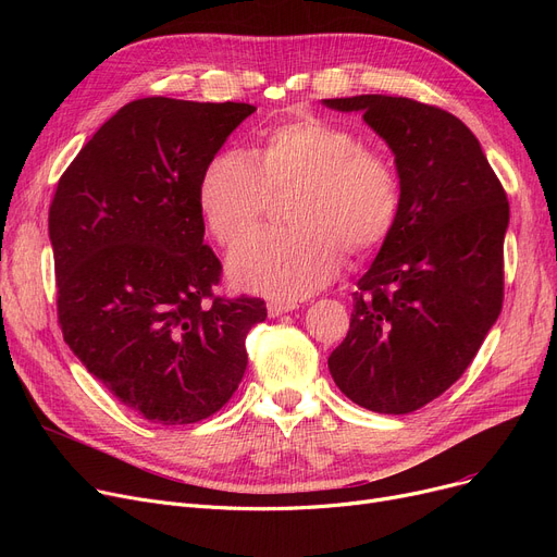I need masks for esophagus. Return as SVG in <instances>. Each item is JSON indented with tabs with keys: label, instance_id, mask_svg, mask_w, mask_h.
Listing matches in <instances>:
<instances>
[{
	"label": "esophagus",
	"instance_id": "esophagus-1",
	"mask_svg": "<svg viewBox=\"0 0 557 557\" xmlns=\"http://www.w3.org/2000/svg\"><path fill=\"white\" fill-rule=\"evenodd\" d=\"M298 305L296 302H284V300H271L269 302V315L271 318H277V315H282V313H288V311H294Z\"/></svg>",
	"mask_w": 557,
	"mask_h": 557
}]
</instances>
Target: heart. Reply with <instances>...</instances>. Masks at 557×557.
I'll return each mask as SVG.
<instances>
[{
    "label": "heart",
    "instance_id": "obj_1",
    "mask_svg": "<svg viewBox=\"0 0 557 557\" xmlns=\"http://www.w3.org/2000/svg\"><path fill=\"white\" fill-rule=\"evenodd\" d=\"M288 189H298L286 208L290 227L259 234L227 261L234 284L271 298H305L336 277L343 250H374L401 198L386 156L345 126L302 116L273 128L255 158L216 156L202 171L198 202L214 239L232 248L257 230L273 194Z\"/></svg>",
    "mask_w": 557,
    "mask_h": 557
}]
</instances>
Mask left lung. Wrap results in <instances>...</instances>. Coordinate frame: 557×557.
Segmentation results:
<instances>
[{
  "mask_svg": "<svg viewBox=\"0 0 557 557\" xmlns=\"http://www.w3.org/2000/svg\"><path fill=\"white\" fill-rule=\"evenodd\" d=\"M323 106L363 112L395 156L401 191L327 366L355 404L404 416L456 382L502 313L508 198L458 116L386 95Z\"/></svg>",
  "mask_w": 557,
  "mask_h": 557,
  "instance_id": "8db88e82",
  "label": "left lung"
}]
</instances>
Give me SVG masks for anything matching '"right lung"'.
<instances>
[{
	"instance_id": "add662e5",
	"label": "right lung",
	"mask_w": 557,
	"mask_h": 557,
	"mask_svg": "<svg viewBox=\"0 0 557 557\" xmlns=\"http://www.w3.org/2000/svg\"><path fill=\"white\" fill-rule=\"evenodd\" d=\"M257 108L149 97L126 103L58 181L49 208L58 323L78 361L156 424L210 418L239 388L259 298L214 296L202 171Z\"/></svg>"
}]
</instances>
